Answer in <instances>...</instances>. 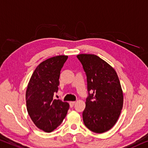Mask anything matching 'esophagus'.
<instances>
[{"label": "esophagus", "mask_w": 148, "mask_h": 148, "mask_svg": "<svg viewBox=\"0 0 148 148\" xmlns=\"http://www.w3.org/2000/svg\"><path fill=\"white\" fill-rule=\"evenodd\" d=\"M75 101H70L69 102V104H70V107H72L74 105V104H75Z\"/></svg>", "instance_id": "esophagus-1"}]
</instances>
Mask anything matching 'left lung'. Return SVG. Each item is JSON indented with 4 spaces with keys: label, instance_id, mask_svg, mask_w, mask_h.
<instances>
[{
    "label": "left lung",
    "instance_id": "1",
    "mask_svg": "<svg viewBox=\"0 0 148 148\" xmlns=\"http://www.w3.org/2000/svg\"><path fill=\"white\" fill-rule=\"evenodd\" d=\"M77 58L86 74L89 92L82 114L84 123L93 132H105L115 125L123 106L118 75L97 55L80 54Z\"/></svg>",
    "mask_w": 148,
    "mask_h": 148
}]
</instances>
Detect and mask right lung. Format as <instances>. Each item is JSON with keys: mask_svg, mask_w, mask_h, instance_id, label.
I'll list each match as a JSON object with an SVG mask.
<instances>
[{"mask_svg": "<svg viewBox=\"0 0 148 148\" xmlns=\"http://www.w3.org/2000/svg\"><path fill=\"white\" fill-rule=\"evenodd\" d=\"M68 56L58 55L40 63L28 83L25 100L27 111L37 128L45 132L57 128L66 116L69 104L54 99L59 86L60 70Z\"/></svg>", "mask_w": 148, "mask_h": 148, "instance_id": "add662e5", "label": "right lung"}]
</instances>
